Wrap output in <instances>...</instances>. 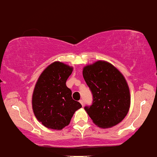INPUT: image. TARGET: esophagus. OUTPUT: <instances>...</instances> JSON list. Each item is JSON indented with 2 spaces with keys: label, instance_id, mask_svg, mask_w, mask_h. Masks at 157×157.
<instances>
[{
  "label": "esophagus",
  "instance_id": "1",
  "mask_svg": "<svg viewBox=\"0 0 157 157\" xmlns=\"http://www.w3.org/2000/svg\"><path fill=\"white\" fill-rule=\"evenodd\" d=\"M79 102H80V104H81V105H82V106H83V105H84V101H83V100H80Z\"/></svg>",
  "mask_w": 157,
  "mask_h": 157
}]
</instances>
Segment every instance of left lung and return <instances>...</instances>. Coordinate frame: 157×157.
Segmentation results:
<instances>
[{
    "mask_svg": "<svg viewBox=\"0 0 157 157\" xmlns=\"http://www.w3.org/2000/svg\"><path fill=\"white\" fill-rule=\"evenodd\" d=\"M83 78L93 94V104L86 112L99 127L117 125L125 118L130 105L128 84L112 63L98 60L83 67Z\"/></svg>",
    "mask_w": 157,
    "mask_h": 157,
    "instance_id": "left-lung-1",
    "label": "left lung"
}]
</instances>
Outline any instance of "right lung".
Listing matches in <instances>:
<instances>
[{
    "instance_id": "1",
    "label": "right lung",
    "mask_w": 157,
    "mask_h": 157,
    "mask_svg": "<svg viewBox=\"0 0 157 157\" xmlns=\"http://www.w3.org/2000/svg\"><path fill=\"white\" fill-rule=\"evenodd\" d=\"M73 67L59 61L48 65L39 76L32 95V109L43 126L60 130L70 123L75 112L82 108L71 98L66 82Z\"/></svg>"
}]
</instances>
